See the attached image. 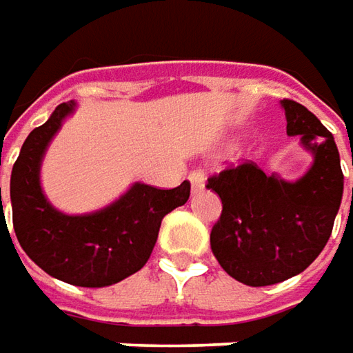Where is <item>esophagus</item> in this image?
<instances>
[{"instance_id":"34e87169","label":"esophagus","mask_w":353,"mask_h":353,"mask_svg":"<svg viewBox=\"0 0 353 353\" xmlns=\"http://www.w3.org/2000/svg\"><path fill=\"white\" fill-rule=\"evenodd\" d=\"M190 184H192V190L198 192V190H202L204 188V181H206V176H204V172L202 170H194V172H190Z\"/></svg>"}]
</instances>
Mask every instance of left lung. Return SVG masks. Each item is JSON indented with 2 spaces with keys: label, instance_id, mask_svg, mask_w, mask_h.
Wrapping results in <instances>:
<instances>
[{
  "label": "left lung",
  "instance_id": "left-lung-1",
  "mask_svg": "<svg viewBox=\"0 0 353 353\" xmlns=\"http://www.w3.org/2000/svg\"><path fill=\"white\" fill-rule=\"evenodd\" d=\"M287 135H301L312 165L296 181L265 174L243 163L208 179L222 200L210 245L225 273L250 287H267L303 273L324 250L344 192L332 133L305 105L281 100ZM353 192V190H352Z\"/></svg>",
  "mask_w": 353,
  "mask_h": 353
}]
</instances>
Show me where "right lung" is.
Listing matches in <instances>:
<instances>
[{"mask_svg":"<svg viewBox=\"0 0 353 353\" xmlns=\"http://www.w3.org/2000/svg\"><path fill=\"white\" fill-rule=\"evenodd\" d=\"M76 102L61 103L25 139L11 170L13 230L23 251L50 277L76 287H110L137 273L155 248L163 218L190 196V183L161 190L135 183L90 214L57 210L41 186V163ZM1 204V188H0Z\"/></svg>","mask_w":353,"mask_h":353,"instance_id":"obj_1","label":"right lung"}]
</instances>
